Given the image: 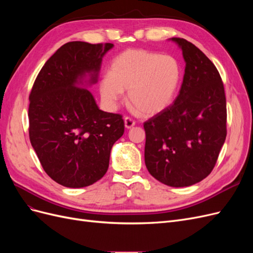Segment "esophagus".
Returning a JSON list of instances; mask_svg holds the SVG:
<instances>
[{"label": "esophagus", "mask_w": 253, "mask_h": 253, "mask_svg": "<svg viewBox=\"0 0 253 253\" xmlns=\"http://www.w3.org/2000/svg\"><path fill=\"white\" fill-rule=\"evenodd\" d=\"M125 126H126V128H131V127H133V126H135V120H134V119H132L131 117L126 116V117L125 118Z\"/></svg>", "instance_id": "1"}]
</instances>
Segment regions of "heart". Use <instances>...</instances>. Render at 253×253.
Segmentation results:
<instances>
[{
  "instance_id": "b5f03b06",
  "label": "heart",
  "mask_w": 253,
  "mask_h": 253,
  "mask_svg": "<svg viewBox=\"0 0 253 253\" xmlns=\"http://www.w3.org/2000/svg\"><path fill=\"white\" fill-rule=\"evenodd\" d=\"M181 79L179 61L171 55L145 49H128L113 60L111 72L99 82V93L106 109H116L128 89L127 99L143 115L164 111L173 101Z\"/></svg>"
}]
</instances>
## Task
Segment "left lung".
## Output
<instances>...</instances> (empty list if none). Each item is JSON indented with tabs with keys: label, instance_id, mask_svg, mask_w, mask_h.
<instances>
[{
	"label": "left lung",
	"instance_id": "1",
	"mask_svg": "<svg viewBox=\"0 0 253 253\" xmlns=\"http://www.w3.org/2000/svg\"><path fill=\"white\" fill-rule=\"evenodd\" d=\"M186 61L174 102L143 124L144 163L158 181L188 187L208 176L227 136L224 83L209 58L191 42L172 38Z\"/></svg>",
	"mask_w": 253,
	"mask_h": 253
}]
</instances>
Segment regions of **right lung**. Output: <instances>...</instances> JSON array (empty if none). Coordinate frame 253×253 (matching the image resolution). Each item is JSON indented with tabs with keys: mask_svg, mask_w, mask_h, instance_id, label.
Wrapping results in <instances>:
<instances>
[{
	"mask_svg": "<svg viewBox=\"0 0 253 253\" xmlns=\"http://www.w3.org/2000/svg\"><path fill=\"white\" fill-rule=\"evenodd\" d=\"M112 43L73 41L43 65L29 94V139L49 177L83 188L109 169L113 144L125 133L122 115L99 110L83 78L96 83Z\"/></svg>",
	"mask_w": 253,
	"mask_h": 253,
	"instance_id": "obj_1",
	"label": "right lung"
}]
</instances>
